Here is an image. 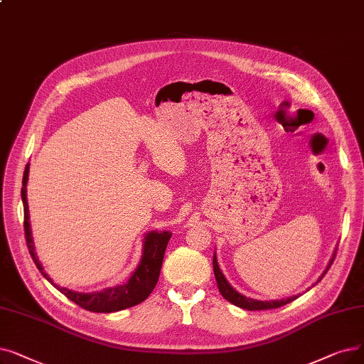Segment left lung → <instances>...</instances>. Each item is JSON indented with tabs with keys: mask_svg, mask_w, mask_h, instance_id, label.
<instances>
[{
	"mask_svg": "<svg viewBox=\"0 0 364 364\" xmlns=\"http://www.w3.org/2000/svg\"><path fill=\"white\" fill-rule=\"evenodd\" d=\"M336 256V250L333 252V256H331V259L328 260L327 263V267L323 271L321 277L318 278V281L326 275V272L328 271V267L331 266V263H333V259ZM213 267H214V275H215V281H217V287H218V291L221 293V296H223L228 302L233 304L235 306H240L242 309H247V311H264V309H274V308H279V306H284L287 305L290 302H293L294 299L299 297V294L296 296H291V297H287V299H281V300H256V299H251V297H247L244 294H241L240 291H236L229 281L226 279V277L223 275V272L220 271L218 267V263H217V257H215V252L213 256ZM317 281V282H318ZM315 282V284H317Z\"/></svg>",
	"mask_w": 364,
	"mask_h": 364,
	"instance_id": "obj_1",
	"label": "left lung"
}]
</instances>
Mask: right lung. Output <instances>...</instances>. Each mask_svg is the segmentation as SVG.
Masks as SVG:
<instances>
[{
    "mask_svg": "<svg viewBox=\"0 0 364 364\" xmlns=\"http://www.w3.org/2000/svg\"><path fill=\"white\" fill-rule=\"evenodd\" d=\"M28 177H29V164L25 166L23 172V180H22V202H23V228H25V238H26V245L29 250V255L33 257L36 266L38 267V271L41 275L49 281L55 289H58L62 294H65L70 300H73L74 304L78 306H82L87 311L92 312H117L126 308L135 306L138 304L146 300L153 289L156 287L157 279H159L161 274V267L164 262V255L168 245V241L171 238V232L164 230V232H157V230H150L144 235L143 240V250H141V259L138 266L135 267V271L131 274L128 281L120 284V286L114 287H108L101 291H93V293H82V291H74L65 287L58 286L53 279L44 272V267L40 263L36 247H34V240H33V232H31V221H29V208H28V198H26V184H28Z\"/></svg>",
    "mask_w": 364,
    "mask_h": 364,
    "instance_id": "obj_1",
    "label": "right lung"
}]
</instances>
